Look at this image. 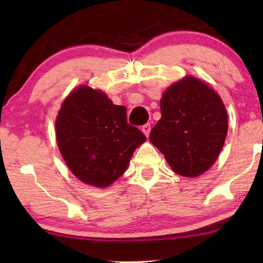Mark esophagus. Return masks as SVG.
Segmentation results:
<instances>
[{"instance_id":"34e87169","label":"esophagus","mask_w":263,"mask_h":263,"mask_svg":"<svg viewBox=\"0 0 263 263\" xmlns=\"http://www.w3.org/2000/svg\"><path fill=\"white\" fill-rule=\"evenodd\" d=\"M141 130H142V132H144V135L146 137H148L149 132H151V124H145V125H142Z\"/></svg>"}]
</instances>
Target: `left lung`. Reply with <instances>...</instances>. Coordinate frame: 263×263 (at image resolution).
<instances>
[{"label": "left lung", "instance_id": "obj_1", "mask_svg": "<svg viewBox=\"0 0 263 263\" xmlns=\"http://www.w3.org/2000/svg\"><path fill=\"white\" fill-rule=\"evenodd\" d=\"M161 119L149 140L179 175L196 177L210 168L228 135V114L217 92L185 77L163 92Z\"/></svg>", "mask_w": 263, "mask_h": 263}]
</instances>
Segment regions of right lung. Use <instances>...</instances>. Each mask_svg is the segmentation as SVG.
Instances as JSON below:
<instances>
[{
	"instance_id": "right-lung-1",
	"label": "right lung",
	"mask_w": 263,
	"mask_h": 263,
	"mask_svg": "<svg viewBox=\"0 0 263 263\" xmlns=\"http://www.w3.org/2000/svg\"><path fill=\"white\" fill-rule=\"evenodd\" d=\"M57 140L68 168L87 184L104 188L119 179L146 140L127 123L125 106L104 92L79 87L64 101L55 122Z\"/></svg>"
}]
</instances>
